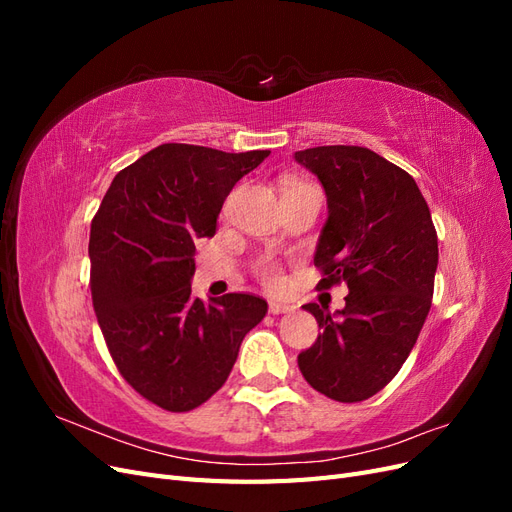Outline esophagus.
I'll list each match as a JSON object with an SVG mask.
<instances>
[{
	"label": "esophagus",
	"instance_id": "1",
	"mask_svg": "<svg viewBox=\"0 0 512 512\" xmlns=\"http://www.w3.org/2000/svg\"><path fill=\"white\" fill-rule=\"evenodd\" d=\"M288 312H292V305L282 301H269V314L277 316V314H288Z\"/></svg>",
	"mask_w": 512,
	"mask_h": 512
}]
</instances>
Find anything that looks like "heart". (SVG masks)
Returning <instances> with one entry per match:
<instances>
[{"label": "heart", "instance_id": "b5f03b06", "mask_svg": "<svg viewBox=\"0 0 512 512\" xmlns=\"http://www.w3.org/2000/svg\"><path fill=\"white\" fill-rule=\"evenodd\" d=\"M256 275L260 277V282L267 288H280L282 286V269L271 258H260L254 265Z\"/></svg>", "mask_w": 512, "mask_h": 512}]
</instances>
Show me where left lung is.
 I'll list each match as a JSON object with an SVG mask.
<instances>
[{"label":"left lung","mask_w":512,"mask_h":512,"mask_svg":"<svg viewBox=\"0 0 512 512\" xmlns=\"http://www.w3.org/2000/svg\"><path fill=\"white\" fill-rule=\"evenodd\" d=\"M294 158L327 192L318 286L346 282L350 290L337 316L303 305L320 335L299 354V369L318 393L356 404L397 376L423 329L438 269L436 226L416 181L367 147H314Z\"/></svg>","instance_id":"left-lung-1"}]
</instances>
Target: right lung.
I'll use <instances>...</instances> for the list:
<instances>
[{
  "instance_id": "obj_1",
  "label": "right lung",
  "mask_w": 512,
  "mask_h": 512,
  "mask_svg": "<svg viewBox=\"0 0 512 512\" xmlns=\"http://www.w3.org/2000/svg\"><path fill=\"white\" fill-rule=\"evenodd\" d=\"M271 151L166 143L115 175L91 220V299L108 352L132 389L190 412L222 389L267 301L192 297L194 241L213 237L235 183Z\"/></svg>"
}]
</instances>
